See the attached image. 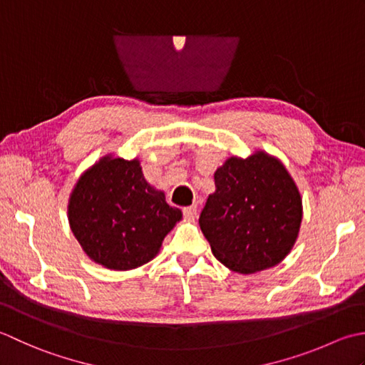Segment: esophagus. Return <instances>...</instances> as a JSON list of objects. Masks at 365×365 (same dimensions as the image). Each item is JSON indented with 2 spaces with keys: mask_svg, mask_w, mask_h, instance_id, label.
Here are the masks:
<instances>
[{
  "mask_svg": "<svg viewBox=\"0 0 365 365\" xmlns=\"http://www.w3.org/2000/svg\"><path fill=\"white\" fill-rule=\"evenodd\" d=\"M182 214H184V217L187 219V220H193V219H195V215H197V205H192V206L184 207Z\"/></svg>",
  "mask_w": 365,
  "mask_h": 365,
  "instance_id": "esophagus-1",
  "label": "esophagus"
}]
</instances>
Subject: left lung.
<instances>
[{
	"instance_id": "8db88e82",
	"label": "left lung",
	"mask_w": 365,
	"mask_h": 365,
	"mask_svg": "<svg viewBox=\"0 0 365 365\" xmlns=\"http://www.w3.org/2000/svg\"><path fill=\"white\" fill-rule=\"evenodd\" d=\"M214 184L198 220L214 257L240 274L279 264L302 222L301 193L284 163L264 151L232 155L215 170Z\"/></svg>"
}]
</instances>
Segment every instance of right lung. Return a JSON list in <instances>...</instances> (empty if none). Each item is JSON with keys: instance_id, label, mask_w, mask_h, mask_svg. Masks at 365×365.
Returning <instances> with one entry per match:
<instances>
[{"instance_id": "1", "label": "right lung", "mask_w": 365, "mask_h": 365, "mask_svg": "<svg viewBox=\"0 0 365 365\" xmlns=\"http://www.w3.org/2000/svg\"><path fill=\"white\" fill-rule=\"evenodd\" d=\"M68 217L73 236L94 263L129 271L159 254L163 237L182 212L145 180L138 159L107 154L78 178Z\"/></svg>"}]
</instances>
